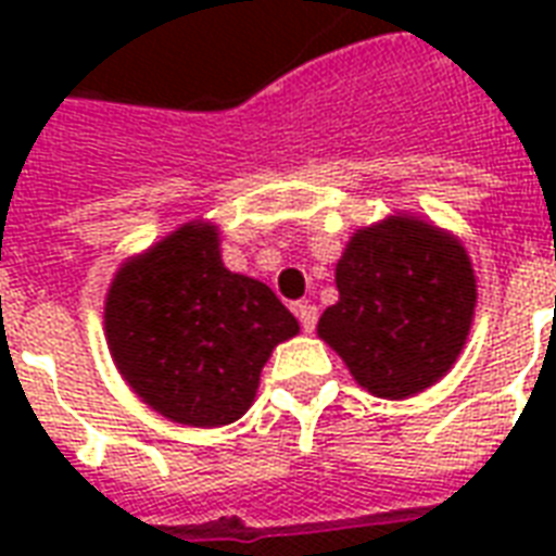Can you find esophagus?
<instances>
[{
  "label": "esophagus",
  "mask_w": 556,
  "mask_h": 556,
  "mask_svg": "<svg viewBox=\"0 0 556 556\" xmlns=\"http://www.w3.org/2000/svg\"><path fill=\"white\" fill-rule=\"evenodd\" d=\"M294 312H296V317H300V326H303V331H308V334H312V331L317 329V305L296 303Z\"/></svg>",
  "instance_id": "esophagus-1"
}]
</instances>
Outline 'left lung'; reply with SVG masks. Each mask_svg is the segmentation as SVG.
Listing matches in <instances>:
<instances>
[{"instance_id": "left-lung-1", "label": "left lung", "mask_w": 556, "mask_h": 556, "mask_svg": "<svg viewBox=\"0 0 556 556\" xmlns=\"http://www.w3.org/2000/svg\"><path fill=\"white\" fill-rule=\"evenodd\" d=\"M340 300L320 338L371 395L409 397L456 364L476 305L465 248L418 218L357 230L338 262Z\"/></svg>"}]
</instances>
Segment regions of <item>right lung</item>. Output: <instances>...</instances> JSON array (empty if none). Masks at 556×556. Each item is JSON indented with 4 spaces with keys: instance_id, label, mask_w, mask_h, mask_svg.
<instances>
[{
    "instance_id": "right-lung-1",
    "label": "right lung",
    "mask_w": 556,
    "mask_h": 556,
    "mask_svg": "<svg viewBox=\"0 0 556 556\" xmlns=\"http://www.w3.org/2000/svg\"><path fill=\"white\" fill-rule=\"evenodd\" d=\"M294 314L265 282L230 274L213 225H185L126 262L106 296V340L126 383L169 421L233 424Z\"/></svg>"
}]
</instances>
